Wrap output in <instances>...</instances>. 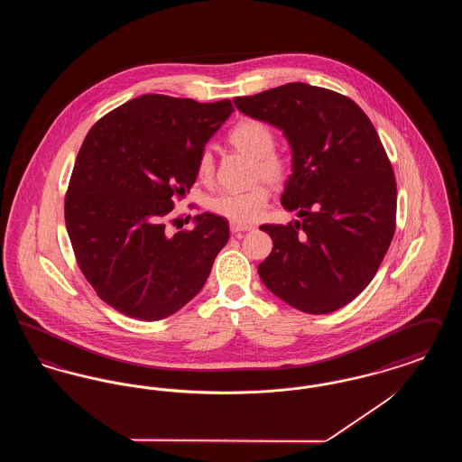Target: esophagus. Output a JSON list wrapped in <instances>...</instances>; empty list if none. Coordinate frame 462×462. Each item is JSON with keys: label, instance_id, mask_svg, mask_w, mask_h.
<instances>
[{"label": "esophagus", "instance_id": "34e87169", "mask_svg": "<svg viewBox=\"0 0 462 462\" xmlns=\"http://www.w3.org/2000/svg\"><path fill=\"white\" fill-rule=\"evenodd\" d=\"M254 226L253 225H245V223H230V232L232 234H242V232H249V230H253Z\"/></svg>", "mask_w": 462, "mask_h": 462}]
</instances>
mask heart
<instances>
[{
  "instance_id": "1",
  "label": "heart",
  "mask_w": 462,
  "mask_h": 462,
  "mask_svg": "<svg viewBox=\"0 0 462 462\" xmlns=\"http://www.w3.org/2000/svg\"><path fill=\"white\" fill-rule=\"evenodd\" d=\"M230 143L244 154L254 159L253 180H263L270 185H281L289 175V157L277 151L275 133L260 119H242L228 133ZM198 176L200 181H211L215 176V155L209 147L202 149L198 157ZM268 189L258 183L247 190H223L208 199V209L221 218L234 223L256 221L268 206Z\"/></svg>"
}]
</instances>
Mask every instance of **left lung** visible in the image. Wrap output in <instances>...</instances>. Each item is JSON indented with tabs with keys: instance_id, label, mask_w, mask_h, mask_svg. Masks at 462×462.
I'll list each match as a JSON object with an SVG mask.
<instances>
[{
	"instance_id": "left-lung-1",
	"label": "left lung",
	"mask_w": 462,
	"mask_h": 462,
	"mask_svg": "<svg viewBox=\"0 0 462 462\" xmlns=\"http://www.w3.org/2000/svg\"><path fill=\"white\" fill-rule=\"evenodd\" d=\"M234 104L281 128L292 151L281 200L303 220L260 226L273 241L258 266L264 286L311 315L348 305L373 281L395 234V176L371 119L352 98L305 83Z\"/></svg>"
}]
</instances>
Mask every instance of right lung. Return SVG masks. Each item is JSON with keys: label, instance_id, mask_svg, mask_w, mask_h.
I'll use <instances>...</instances> for the list:
<instances>
[{"label": "right lung", "instance_id": "obj_1", "mask_svg": "<svg viewBox=\"0 0 462 462\" xmlns=\"http://www.w3.org/2000/svg\"><path fill=\"white\" fill-rule=\"evenodd\" d=\"M232 102L142 95L89 130L67 189L66 226L78 264L102 301L152 322L185 307L228 241L225 218L198 215L166 232L173 199L198 178V157Z\"/></svg>", "mask_w": 462, "mask_h": 462}]
</instances>
